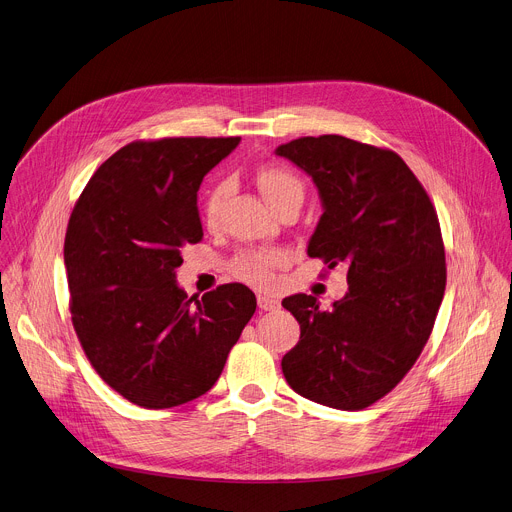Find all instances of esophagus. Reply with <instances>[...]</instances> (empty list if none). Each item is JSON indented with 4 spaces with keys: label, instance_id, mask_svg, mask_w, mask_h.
<instances>
[{
    "label": "esophagus",
    "instance_id": "34e87169",
    "mask_svg": "<svg viewBox=\"0 0 512 512\" xmlns=\"http://www.w3.org/2000/svg\"><path fill=\"white\" fill-rule=\"evenodd\" d=\"M257 304H259V308L261 310H275L277 306H280V302H277L275 298H271V296H265V294H259L257 296Z\"/></svg>",
    "mask_w": 512,
    "mask_h": 512
}]
</instances>
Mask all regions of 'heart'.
Here are the masks:
<instances>
[{"label": "heart", "instance_id": "1", "mask_svg": "<svg viewBox=\"0 0 512 512\" xmlns=\"http://www.w3.org/2000/svg\"><path fill=\"white\" fill-rule=\"evenodd\" d=\"M257 185L265 200L275 206L292 194H302V183L296 175L280 167H263L257 173ZM228 185L224 181L216 183L204 200V218L208 224H214L220 216L222 202L226 198ZM286 261V253L277 249H259L247 251L235 259V273L245 282L255 286H269L273 282V269Z\"/></svg>", "mask_w": 512, "mask_h": 512}]
</instances>
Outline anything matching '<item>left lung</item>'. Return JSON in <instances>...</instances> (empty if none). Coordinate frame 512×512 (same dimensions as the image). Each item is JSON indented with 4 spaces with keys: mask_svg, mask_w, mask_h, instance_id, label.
Instances as JSON below:
<instances>
[{
    "mask_svg": "<svg viewBox=\"0 0 512 512\" xmlns=\"http://www.w3.org/2000/svg\"><path fill=\"white\" fill-rule=\"evenodd\" d=\"M275 155L312 177L322 216L308 255L345 265L349 284L329 310L306 294L284 298L300 324L286 382L312 402L361 410L408 374L433 331L447 280L437 212L394 151L322 134Z\"/></svg>",
    "mask_w": 512,
    "mask_h": 512,
    "instance_id": "left-lung-1",
    "label": "left lung"
}]
</instances>
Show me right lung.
<instances>
[{
	"instance_id": "add662e5",
	"label": "right lung",
	"mask_w": 512,
	"mask_h": 512,
	"mask_svg": "<svg viewBox=\"0 0 512 512\" xmlns=\"http://www.w3.org/2000/svg\"><path fill=\"white\" fill-rule=\"evenodd\" d=\"M241 136L136 141L85 185L69 218L65 269L71 320L102 380L143 408L206 394L251 320L243 284L188 298L181 247L200 243L198 190Z\"/></svg>"
}]
</instances>
